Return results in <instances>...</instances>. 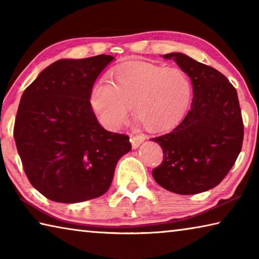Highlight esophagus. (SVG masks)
Masks as SVG:
<instances>
[{"instance_id":"obj_1","label":"esophagus","mask_w":259,"mask_h":259,"mask_svg":"<svg viewBox=\"0 0 259 259\" xmlns=\"http://www.w3.org/2000/svg\"><path fill=\"white\" fill-rule=\"evenodd\" d=\"M144 140H145V136L144 135H131L130 136V142L131 145H133V148H138L140 144H142Z\"/></svg>"}]
</instances>
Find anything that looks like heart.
I'll return each mask as SVG.
<instances>
[{"label":"heart","instance_id":"b5f03b06","mask_svg":"<svg viewBox=\"0 0 259 259\" xmlns=\"http://www.w3.org/2000/svg\"><path fill=\"white\" fill-rule=\"evenodd\" d=\"M191 97V81L182 69L130 63L116 69L112 82L96 83L90 103L107 129L124 123L133 107L135 120L147 130L163 131L185 114Z\"/></svg>","mask_w":259,"mask_h":259}]
</instances>
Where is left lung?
Returning <instances> with one entry per match:
<instances>
[{"mask_svg": "<svg viewBox=\"0 0 259 259\" xmlns=\"http://www.w3.org/2000/svg\"><path fill=\"white\" fill-rule=\"evenodd\" d=\"M174 59L191 78L193 100L185 117L168 134L152 138L163 161L152 171L166 191L198 194L217 186L235 163L243 140V122L235 88L221 72L181 52Z\"/></svg>", "mask_w": 259, "mask_h": 259, "instance_id": "1", "label": "left lung"}]
</instances>
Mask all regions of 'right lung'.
Segmentation results:
<instances>
[{
    "mask_svg": "<svg viewBox=\"0 0 259 259\" xmlns=\"http://www.w3.org/2000/svg\"><path fill=\"white\" fill-rule=\"evenodd\" d=\"M114 57L60 59L21 96L14 137L29 183L49 200L76 203L106 193L129 137L98 123L90 96Z\"/></svg>",
    "mask_w": 259,
    "mask_h": 259,
    "instance_id": "1",
    "label": "right lung"
}]
</instances>
